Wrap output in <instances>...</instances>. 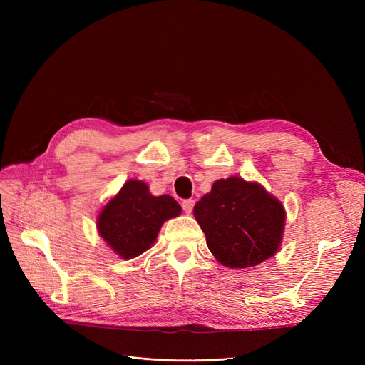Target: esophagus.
Returning <instances> with one entry per match:
<instances>
[{
    "label": "esophagus",
    "instance_id": "esophagus-1",
    "mask_svg": "<svg viewBox=\"0 0 365 365\" xmlns=\"http://www.w3.org/2000/svg\"><path fill=\"white\" fill-rule=\"evenodd\" d=\"M193 205H195V201L193 200H185L182 201V210L185 215H190L192 210H193Z\"/></svg>",
    "mask_w": 365,
    "mask_h": 365
}]
</instances>
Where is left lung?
Wrapping results in <instances>:
<instances>
[{
    "label": "left lung",
    "instance_id": "8db88e82",
    "mask_svg": "<svg viewBox=\"0 0 365 365\" xmlns=\"http://www.w3.org/2000/svg\"><path fill=\"white\" fill-rule=\"evenodd\" d=\"M207 247L227 268H250L279 252L286 212L283 204L256 181L240 176L213 182L193 208Z\"/></svg>",
    "mask_w": 365,
    "mask_h": 365
}]
</instances>
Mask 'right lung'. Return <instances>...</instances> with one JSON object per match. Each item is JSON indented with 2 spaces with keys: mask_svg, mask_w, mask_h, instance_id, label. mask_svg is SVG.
<instances>
[{
  "mask_svg": "<svg viewBox=\"0 0 365 365\" xmlns=\"http://www.w3.org/2000/svg\"><path fill=\"white\" fill-rule=\"evenodd\" d=\"M181 215L172 196H153L146 182L128 180L97 215V231L120 259H134L148 251L165 220Z\"/></svg>",
  "mask_w": 365,
  "mask_h": 365,
  "instance_id": "1",
  "label": "right lung"
}]
</instances>
